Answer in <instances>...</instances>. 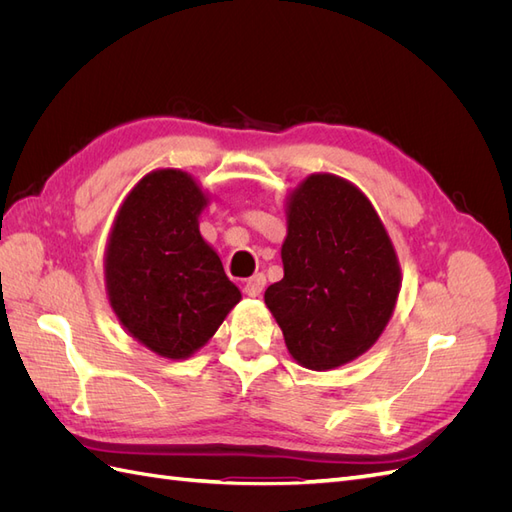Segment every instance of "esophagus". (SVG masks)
<instances>
[{
	"instance_id": "34e87169",
	"label": "esophagus",
	"mask_w": 512,
	"mask_h": 512,
	"mask_svg": "<svg viewBox=\"0 0 512 512\" xmlns=\"http://www.w3.org/2000/svg\"><path fill=\"white\" fill-rule=\"evenodd\" d=\"M265 284H267L265 275H262V273H256V275H252V277H250V280L245 282L243 290H245L247 297H260L262 290H265Z\"/></svg>"
}]
</instances>
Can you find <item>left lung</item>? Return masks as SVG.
Wrapping results in <instances>:
<instances>
[{
    "instance_id": "1",
    "label": "left lung",
    "mask_w": 512,
    "mask_h": 512,
    "mask_svg": "<svg viewBox=\"0 0 512 512\" xmlns=\"http://www.w3.org/2000/svg\"><path fill=\"white\" fill-rule=\"evenodd\" d=\"M284 277L265 292L299 365L342 367L376 344L401 286L395 247L369 198L350 181L309 175L286 203Z\"/></svg>"
}]
</instances>
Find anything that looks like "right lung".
<instances>
[{
    "label": "right lung",
    "mask_w": 512,
    "mask_h": 512,
    "mask_svg": "<svg viewBox=\"0 0 512 512\" xmlns=\"http://www.w3.org/2000/svg\"><path fill=\"white\" fill-rule=\"evenodd\" d=\"M207 203L192 175L153 170L123 200L108 237V303L123 329L164 359H188L203 348L241 301L220 256L200 237Z\"/></svg>",
    "instance_id": "right-lung-1"
}]
</instances>
